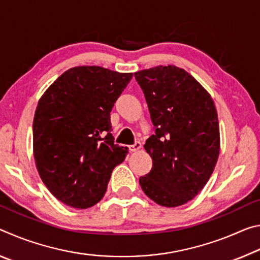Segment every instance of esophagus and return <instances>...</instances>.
Returning a JSON list of instances; mask_svg holds the SVG:
<instances>
[{"mask_svg":"<svg viewBox=\"0 0 260 260\" xmlns=\"http://www.w3.org/2000/svg\"><path fill=\"white\" fill-rule=\"evenodd\" d=\"M141 147H142V144H141V142H139V141H136L134 144H132V146L128 147V149L129 151H138L139 149H141Z\"/></svg>","mask_w":260,"mask_h":260,"instance_id":"obj_1","label":"esophagus"}]
</instances>
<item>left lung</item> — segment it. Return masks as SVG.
I'll list each match as a JSON object with an SVG mask.
<instances>
[{"label":"left lung","instance_id":"obj_1","mask_svg":"<svg viewBox=\"0 0 260 260\" xmlns=\"http://www.w3.org/2000/svg\"><path fill=\"white\" fill-rule=\"evenodd\" d=\"M134 77L155 131L144 144L152 167L140 186L157 204L182 205L203 189L217 164V110L208 91L182 69L157 67Z\"/></svg>","mask_w":260,"mask_h":260}]
</instances>
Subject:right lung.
<instances>
[{"label":"right lung","mask_w":260,"mask_h":260,"mask_svg":"<svg viewBox=\"0 0 260 260\" xmlns=\"http://www.w3.org/2000/svg\"><path fill=\"white\" fill-rule=\"evenodd\" d=\"M133 74L79 67L39 101L33 150L40 178L61 203L87 209L102 200L127 148L114 144L110 112Z\"/></svg>","instance_id":"right-lung-1"}]
</instances>
